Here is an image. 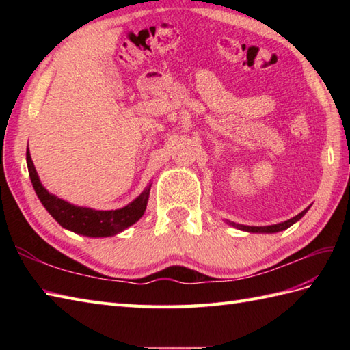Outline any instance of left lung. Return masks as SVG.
<instances>
[{"mask_svg":"<svg viewBox=\"0 0 350 350\" xmlns=\"http://www.w3.org/2000/svg\"><path fill=\"white\" fill-rule=\"evenodd\" d=\"M310 209V206L307 207L306 211H302L301 213L296 215V217L290 218L284 222H280V224H273V226H266V227H250V226H241V224H234V222H230L233 227L239 228V230H243V232H250V233H278V232H282V230L288 228L290 226H293L296 221H299L304 215L307 213V211Z\"/></svg>","mask_w":350,"mask_h":350,"instance_id":"8db88e82","label":"left lung"}]
</instances>
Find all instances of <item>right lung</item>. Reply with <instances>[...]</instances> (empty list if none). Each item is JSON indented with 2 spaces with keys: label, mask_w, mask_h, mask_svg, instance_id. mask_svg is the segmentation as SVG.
<instances>
[{
  "label": "right lung",
  "mask_w": 350,
  "mask_h": 350,
  "mask_svg": "<svg viewBox=\"0 0 350 350\" xmlns=\"http://www.w3.org/2000/svg\"><path fill=\"white\" fill-rule=\"evenodd\" d=\"M27 165L29 179H31L33 188L39 197L40 203L44 206L51 217L54 218L62 227L70 230L73 233L88 236V237H107L114 236L123 232L128 227L143 217L146 212V206L148 202V194H150V187L141 192V194L133 200L128 206L116 211H94L90 207H79L73 206L64 200L49 194L40 183L39 176L34 168L31 156L27 148Z\"/></svg>",
  "instance_id": "obj_1"
}]
</instances>
